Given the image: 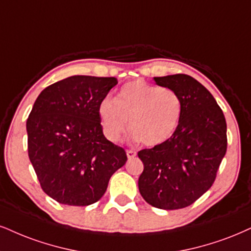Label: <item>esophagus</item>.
I'll return each mask as SVG.
<instances>
[{
	"label": "esophagus",
	"mask_w": 251,
	"mask_h": 251,
	"mask_svg": "<svg viewBox=\"0 0 251 251\" xmlns=\"http://www.w3.org/2000/svg\"><path fill=\"white\" fill-rule=\"evenodd\" d=\"M136 154H137V152H136L135 150H132V149L126 150V156H128V158H134Z\"/></svg>",
	"instance_id": "1"
}]
</instances>
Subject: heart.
I'll return each mask as SVG.
<instances>
[{"mask_svg":"<svg viewBox=\"0 0 251 251\" xmlns=\"http://www.w3.org/2000/svg\"><path fill=\"white\" fill-rule=\"evenodd\" d=\"M182 114L180 95L171 88L150 85L143 80L126 83L115 99L104 98L98 107L102 132L116 143L128 131L147 147L168 141L176 131Z\"/></svg>","mask_w":251,"mask_h":251,"instance_id":"b5f03b06","label":"heart"}]
</instances>
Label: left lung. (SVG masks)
Returning <instances> with one entry per match:
<instances>
[{
	"mask_svg": "<svg viewBox=\"0 0 251 251\" xmlns=\"http://www.w3.org/2000/svg\"><path fill=\"white\" fill-rule=\"evenodd\" d=\"M153 79L180 95L182 114L168 141L138 151L144 164L138 190L156 208H185L215 180L227 151V123L213 95L194 78L173 74Z\"/></svg>",
	"mask_w": 251,
	"mask_h": 251,
	"instance_id": "left-lung-1",
	"label": "left lung"
}]
</instances>
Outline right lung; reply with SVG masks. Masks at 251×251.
<instances>
[{
  "instance_id": "add662e5",
  "label": "right lung",
  "mask_w": 251,
  "mask_h": 251,
  "mask_svg": "<svg viewBox=\"0 0 251 251\" xmlns=\"http://www.w3.org/2000/svg\"><path fill=\"white\" fill-rule=\"evenodd\" d=\"M116 78L73 75L37 98L26 121L27 153L42 190L59 203L88 206L126 162L123 148L104 137L98 115Z\"/></svg>"
}]
</instances>
